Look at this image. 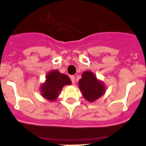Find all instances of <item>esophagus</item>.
Listing matches in <instances>:
<instances>
[{"label": "esophagus", "mask_w": 146, "mask_h": 146, "mask_svg": "<svg viewBox=\"0 0 146 146\" xmlns=\"http://www.w3.org/2000/svg\"><path fill=\"white\" fill-rule=\"evenodd\" d=\"M70 79H71V82H72V83H73V84H74V83H75V76H71Z\"/></svg>", "instance_id": "34e87169"}]
</instances>
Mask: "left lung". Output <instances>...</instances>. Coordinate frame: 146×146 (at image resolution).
Segmentation results:
<instances>
[{"mask_svg":"<svg viewBox=\"0 0 146 146\" xmlns=\"http://www.w3.org/2000/svg\"><path fill=\"white\" fill-rule=\"evenodd\" d=\"M79 86L83 96L89 102H94L99 99L105 93L103 84L96 79V77L90 71H85L79 82Z\"/></svg>","mask_w":146,"mask_h":146,"instance_id":"8db88e82","label":"left lung"}]
</instances>
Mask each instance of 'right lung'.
<instances>
[{"label": "right lung", "mask_w": 146, "mask_h": 146, "mask_svg": "<svg viewBox=\"0 0 146 146\" xmlns=\"http://www.w3.org/2000/svg\"><path fill=\"white\" fill-rule=\"evenodd\" d=\"M70 84V79L67 75L62 74L57 70H52L46 76V82L41 88V94L46 100L53 101L58 97L62 88L65 84Z\"/></svg>", "instance_id": "1"}]
</instances>
